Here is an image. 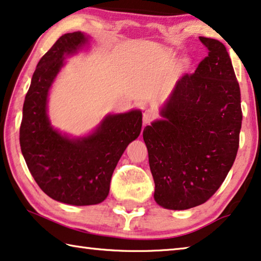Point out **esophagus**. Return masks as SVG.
<instances>
[{
	"instance_id": "obj_1",
	"label": "esophagus",
	"mask_w": 261,
	"mask_h": 261,
	"mask_svg": "<svg viewBox=\"0 0 261 261\" xmlns=\"http://www.w3.org/2000/svg\"><path fill=\"white\" fill-rule=\"evenodd\" d=\"M154 117H155V115L153 111L145 110L143 113V124L144 125H147V124H150L153 119H154Z\"/></svg>"
}]
</instances>
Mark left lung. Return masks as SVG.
<instances>
[{"label":"left lung","instance_id":"left-lung-1","mask_svg":"<svg viewBox=\"0 0 261 261\" xmlns=\"http://www.w3.org/2000/svg\"><path fill=\"white\" fill-rule=\"evenodd\" d=\"M209 49L193 74L177 81L161 115L143 131L154 200L166 209L204 203L232 167L242 127L241 89L220 40L198 37Z\"/></svg>","mask_w":261,"mask_h":261}]
</instances>
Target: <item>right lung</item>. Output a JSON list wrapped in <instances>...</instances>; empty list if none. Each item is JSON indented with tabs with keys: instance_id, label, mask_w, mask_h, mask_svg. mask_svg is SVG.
<instances>
[{
	"instance_id": "right-lung-1",
	"label": "right lung",
	"mask_w": 261,
	"mask_h": 261,
	"mask_svg": "<svg viewBox=\"0 0 261 261\" xmlns=\"http://www.w3.org/2000/svg\"><path fill=\"white\" fill-rule=\"evenodd\" d=\"M86 43L81 32L65 34L41 57L23 106L19 144L29 171L40 189L73 205L101 203L108 196L114 169L142 130V113L108 116L92 136L68 139L49 125L47 93L65 55Z\"/></svg>"
}]
</instances>
